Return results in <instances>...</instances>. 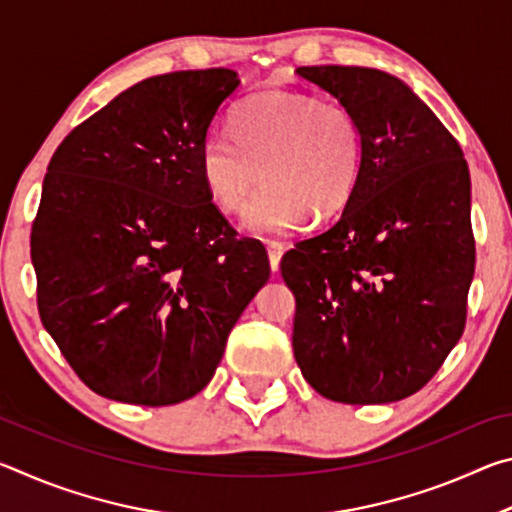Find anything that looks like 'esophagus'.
<instances>
[{
  "mask_svg": "<svg viewBox=\"0 0 512 512\" xmlns=\"http://www.w3.org/2000/svg\"><path fill=\"white\" fill-rule=\"evenodd\" d=\"M266 250H268V262H271V268L277 271V268H280V259L284 255V244H280V241H268Z\"/></svg>",
  "mask_w": 512,
  "mask_h": 512,
  "instance_id": "obj_1",
  "label": "esophagus"
}]
</instances>
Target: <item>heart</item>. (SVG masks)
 <instances>
[{"mask_svg":"<svg viewBox=\"0 0 512 512\" xmlns=\"http://www.w3.org/2000/svg\"><path fill=\"white\" fill-rule=\"evenodd\" d=\"M363 164L357 115L341 101L302 92H262L241 101L232 137L212 135L201 151L207 194L225 214L248 216L257 235H287L309 212L327 219L354 194Z\"/></svg>","mask_w":512,"mask_h":512,"instance_id":"b5f03b06","label":"heart"}]
</instances>
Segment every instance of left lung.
I'll return each instance as SVG.
<instances>
[{
    "mask_svg": "<svg viewBox=\"0 0 512 512\" xmlns=\"http://www.w3.org/2000/svg\"><path fill=\"white\" fill-rule=\"evenodd\" d=\"M298 74L352 108L363 164L339 219L280 262L296 296L293 354L327 400H404L463 334L474 277L470 169L452 133L395 76L343 65Z\"/></svg>",
    "mask_w": 512,
    "mask_h": 512,
    "instance_id": "left-lung-1",
    "label": "left lung"
}]
</instances>
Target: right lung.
<instances>
[{
	"label": "right lung",
	"instance_id": "obj_1",
	"mask_svg": "<svg viewBox=\"0 0 512 512\" xmlns=\"http://www.w3.org/2000/svg\"><path fill=\"white\" fill-rule=\"evenodd\" d=\"M225 67L135 83L58 146L31 230L38 311L83 384L169 406L210 384L268 282L262 241L237 239L201 178Z\"/></svg>",
	"mask_w": 512,
	"mask_h": 512
}]
</instances>
